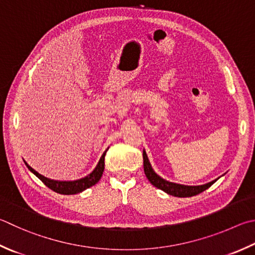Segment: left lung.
I'll return each mask as SVG.
<instances>
[{
  "label": "left lung",
  "mask_w": 255,
  "mask_h": 255,
  "mask_svg": "<svg viewBox=\"0 0 255 255\" xmlns=\"http://www.w3.org/2000/svg\"><path fill=\"white\" fill-rule=\"evenodd\" d=\"M142 158H143V172H145L148 180H149L155 187L161 189V191H164L165 193H167L172 196H176V197L195 196L197 194L204 192L205 189L211 187L212 185L216 182L215 179L204 185H198V186H188V185H182V184L168 182V180L161 178L159 175H157L155 173V170L152 169L151 165L149 163V159H148L145 149L142 150Z\"/></svg>",
  "instance_id": "obj_1"
}]
</instances>
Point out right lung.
Masks as SVG:
<instances>
[{"label":"right lung","instance_id":"right-lung-1","mask_svg":"<svg viewBox=\"0 0 255 255\" xmlns=\"http://www.w3.org/2000/svg\"><path fill=\"white\" fill-rule=\"evenodd\" d=\"M106 150L101 158L99 160L98 165L96 166V168L92 170V172L87 175L86 177L77 179V180H55V179H50L48 177H44L43 175L39 174L36 170H34L31 166L27 165L26 161H24L26 167L29 168L30 172L33 173L36 177L42 180L45 186H48L50 189L57 192L59 194H63V195H73V194H78L85 191V189L94 186L95 184L99 182V179L103 176L104 169H105V156H106Z\"/></svg>","mask_w":255,"mask_h":255}]
</instances>
